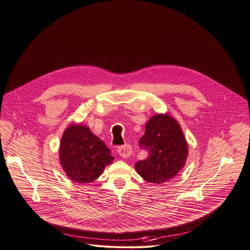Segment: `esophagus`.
I'll return each mask as SVG.
<instances>
[{
	"label": "esophagus",
	"mask_w": 250,
	"mask_h": 250,
	"mask_svg": "<svg viewBox=\"0 0 250 250\" xmlns=\"http://www.w3.org/2000/svg\"><path fill=\"white\" fill-rule=\"evenodd\" d=\"M118 153L121 157L123 158H128L132 155V147L130 145H125V146H122V147H120L118 149Z\"/></svg>",
	"instance_id": "34e87169"
}]
</instances>
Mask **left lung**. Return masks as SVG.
I'll use <instances>...</instances> for the list:
<instances>
[{"label": "left lung", "mask_w": 250, "mask_h": 250, "mask_svg": "<svg viewBox=\"0 0 250 250\" xmlns=\"http://www.w3.org/2000/svg\"><path fill=\"white\" fill-rule=\"evenodd\" d=\"M139 145L148 151V156L137 161L135 169L146 182H168L186 165L188 142L179 122L167 113L155 114L147 121Z\"/></svg>", "instance_id": "1"}]
</instances>
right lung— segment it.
Masks as SVG:
<instances>
[{"instance_id":"1","label":"right lung","mask_w":250,"mask_h":250,"mask_svg":"<svg viewBox=\"0 0 250 250\" xmlns=\"http://www.w3.org/2000/svg\"><path fill=\"white\" fill-rule=\"evenodd\" d=\"M58 154L67 178L80 184H89L97 180L114 160L106 144L82 123H73L66 127Z\"/></svg>"}]
</instances>
